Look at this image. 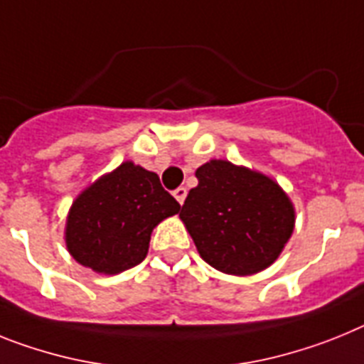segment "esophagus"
Listing matches in <instances>:
<instances>
[{
    "mask_svg": "<svg viewBox=\"0 0 364 364\" xmlns=\"http://www.w3.org/2000/svg\"><path fill=\"white\" fill-rule=\"evenodd\" d=\"M175 198L176 200H178V204H184V200H186V195H188V189L186 188H178V189H175Z\"/></svg>",
    "mask_w": 364,
    "mask_h": 364,
    "instance_id": "1",
    "label": "esophagus"
}]
</instances>
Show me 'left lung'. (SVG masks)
<instances>
[{"instance_id": "obj_1", "label": "left lung", "mask_w": 364, "mask_h": 364, "mask_svg": "<svg viewBox=\"0 0 364 364\" xmlns=\"http://www.w3.org/2000/svg\"><path fill=\"white\" fill-rule=\"evenodd\" d=\"M180 219L208 265L232 276L265 271L294 230V206L282 186L259 171L210 160L195 171Z\"/></svg>"}]
</instances>
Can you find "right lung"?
Masks as SVG:
<instances>
[{"mask_svg": "<svg viewBox=\"0 0 364 364\" xmlns=\"http://www.w3.org/2000/svg\"><path fill=\"white\" fill-rule=\"evenodd\" d=\"M178 210L156 173L127 160L77 195L64 228L68 252L97 274H119L144 262L152 230Z\"/></svg>", "mask_w": 364, "mask_h": 364, "instance_id": "add662e5", "label": "right lung"}]
</instances>
